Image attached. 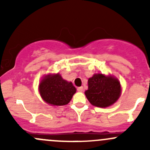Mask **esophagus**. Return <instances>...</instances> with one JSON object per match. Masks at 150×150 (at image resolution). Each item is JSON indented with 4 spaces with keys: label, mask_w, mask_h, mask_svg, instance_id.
Wrapping results in <instances>:
<instances>
[{
    "label": "esophagus",
    "mask_w": 150,
    "mask_h": 150,
    "mask_svg": "<svg viewBox=\"0 0 150 150\" xmlns=\"http://www.w3.org/2000/svg\"><path fill=\"white\" fill-rule=\"evenodd\" d=\"M77 90H78V91H80V92L83 91V86H81V87H78Z\"/></svg>",
    "instance_id": "1"
}]
</instances>
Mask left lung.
<instances>
[{"label": "left lung", "instance_id": "left-lung-1", "mask_svg": "<svg viewBox=\"0 0 150 150\" xmlns=\"http://www.w3.org/2000/svg\"><path fill=\"white\" fill-rule=\"evenodd\" d=\"M88 88L85 91L91 104L98 107H107L119 99L121 86L114 76H106L102 73L94 74L88 81Z\"/></svg>", "mask_w": 150, "mask_h": 150}]
</instances>
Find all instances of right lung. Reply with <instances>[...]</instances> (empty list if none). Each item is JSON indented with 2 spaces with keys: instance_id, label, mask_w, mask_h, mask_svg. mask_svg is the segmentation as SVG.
Returning a JSON list of instances; mask_svg holds the SVG:
<instances>
[{
  "instance_id": "add662e5",
  "label": "right lung",
  "mask_w": 150,
  "mask_h": 150,
  "mask_svg": "<svg viewBox=\"0 0 150 150\" xmlns=\"http://www.w3.org/2000/svg\"><path fill=\"white\" fill-rule=\"evenodd\" d=\"M39 91L46 103L54 106L66 105L70 102L76 88L59 73L47 75L39 84Z\"/></svg>"
}]
</instances>
